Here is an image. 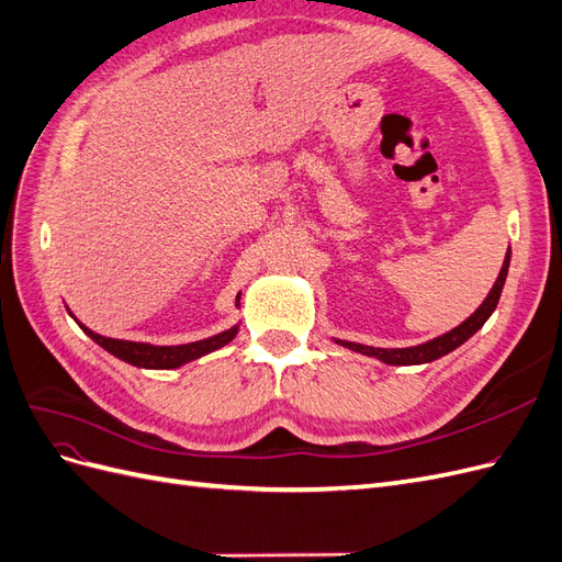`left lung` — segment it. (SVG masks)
<instances>
[{
  "label": "left lung",
  "instance_id": "1",
  "mask_svg": "<svg viewBox=\"0 0 562 562\" xmlns=\"http://www.w3.org/2000/svg\"><path fill=\"white\" fill-rule=\"evenodd\" d=\"M508 262H512V248L506 250V258H504V265L499 269V277H497L495 285L490 288L487 297L481 302V307L475 310L467 321L459 323L457 328L429 339V342H422V345H415V347H401V349H382V347H368V345H359V342H349V339H337V337H333V339L339 347H347V349H351L356 353H363V356H372V359H378L386 366L431 363V361L440 359V356H446V353L454 351L457 347H462L471 335H475L483 328V323L492 316V312L497 310L502 288H504V281H506V274H508Z\"/></svg>",
  "mask_w": 562,
  "mask_h": 562
}]
</instances>
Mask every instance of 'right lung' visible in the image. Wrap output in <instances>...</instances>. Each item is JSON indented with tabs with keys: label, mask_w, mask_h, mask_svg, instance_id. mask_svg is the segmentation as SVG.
I'll return each mask as SVG.
<instances>
[{
	"label": "right lung",
	"mask_w": 562,
	"mask_h": 562,
	"mask_svg": "<svg viewBox=\"0 0 562 562\" xmlns=\"http://www.w3.org/2000/svg\"><path fill=\"white\" fill-rule=\"evenodd\" d=\"M239 307H241V293L236 295V310ZM70 316H72V312H70ZM239 326L241 323H236V326L217 333L213 337L196 339V342L159 347V345H149V342H131V339H114V337L98 335L91 328L83 326V323H79V328L87 333L95 345H100L105 351L116 356V359H122L124 363H131L135 368H145V370H173V368H180L190 361H196V359H201V356H206L220 347L229 345L236 337V333H239Z\"/></svg>",
	"instance_id": "1"
}]
</instances>
